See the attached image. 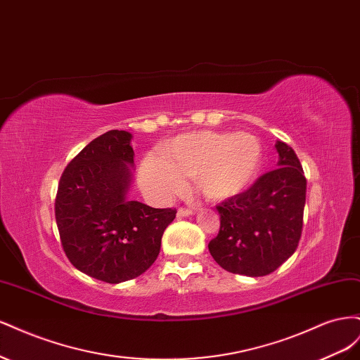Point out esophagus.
Listing matches in <instances>:
<instances>
[{
	"instance_id": "34e87169",
	"label": "esophagus",
	"mask_w": 360,
	"mask_h": 360,
	"mask_svg": "<svg viewBox=\"0 0 360 360\" xmlns=\"http://www.w3.org/2000/svg\"><path fill=\"white\" fill-rule=\"evenodd\" d=\"M193 213L192 209H186V207H180V209L177 210V216L179 217H184V216H191Z\"/></svg>"
}]
</instances>
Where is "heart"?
I'll list each match as a JSON object with an SVG mask.
<instances>
[{
    "label": "heart",
    "instance_id": "b5f03b06",
    "mask_svg": "<svg viewBox=\"0 0 360 360\" xmlns=\"http://www.w3.org/2000/svg\"><path fill=\"white\" fill-rule=\"evenodd\" d=\"M261 159L263 147L254 135L202 132L172 141L163 156L148 155L139 177L162 200L186 192L188 180L193 179L207 197L224 198L255 179Z\"/></svg>",
    "mask_w": 360,
    "mask_h": 360
}]
</instances>
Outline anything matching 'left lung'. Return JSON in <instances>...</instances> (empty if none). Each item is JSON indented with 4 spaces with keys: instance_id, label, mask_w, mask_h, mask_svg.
Wrapping results in <instances>:
<instances>
[{
    "instance_id": "1",
    "label": "left lung",
    "mask_w": 360,
    "mask_h": 360,
    "mask_svg": "<svg viewBox=\"0 0 360 360\" xmlns=\"http://www.w3.org/2000/svg\"><path fill=\"white\" fill-rule=\"evenodd\" d=\"M275 147L278 168L216 207L221 228L209 250L216 263L231 274L266 276L297 249L307 179L294 150L282 141Z\"/></svg>"
}]
</instances>
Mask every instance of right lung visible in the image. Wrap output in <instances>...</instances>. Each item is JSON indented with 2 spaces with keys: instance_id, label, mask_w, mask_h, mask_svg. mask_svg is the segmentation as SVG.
Returning a JSON list of instances; mask_svg holds the SVG:
<instances>
[{
  "instance_id": "right-lung-1",
  "label": "right lung",
  "mask_w": 360,
  "mask_h": 360,
  "mask_svg": "<svg viewBox=\"0 0 360 360\" xmlns=\"http://www.w3.org/2000/svg\"><path fill=\"white\" fill-rule=\"evenodd\" d=\"M124 130L93 139L64 168L56 221L64 254L82 274L108 284L134 279L155 263L176 209L126 198L134 148Z\"/></svg>"
}]
</instances>
